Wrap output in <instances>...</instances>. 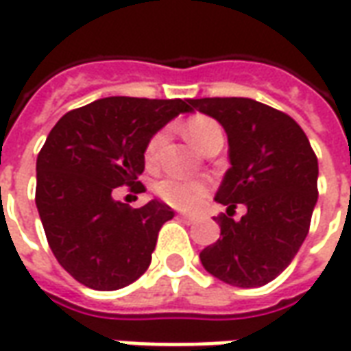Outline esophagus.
Segmentation results:
<instances>
[{
  "label": "esophagus",
  "instance_id": "obj_1",
  "mask_svg": "<svg viewBox=\"0 0 351 351\" xmlns=\"http://www.w3.org/2000/svg\"><path fill=\"white\" fill-rule=\"evenodd\" d=\"M181 221H185V223H189V225H193V223H196L198 221V217L196 215H180Z\"/></svg>",
  "mask_w": 351,
  "mask_h": 351
}]
</instances>
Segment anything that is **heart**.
<instances>
[{
    "instance_id": "obj_1",
    "label": "heart",
    "mask_w": 351,
    "mask_h": 351,
    "mask_svg": "<svg viewBox=\"0 0 351 351\" xmlns=\"http://www.w3.org/2000/svg\"><path fill=\"white\" fill-rule=\"evenodd\" d=\"M185 136L187 140L195 145L196 149L200 151H206V149L217 143V141H223V130L217 121H213L210 117L206 115H196L191 117L185 126ZM164 143V132H156L155 136L149 140L147 147H145V158L149 162H153L156 156H158V151L162 147ZM156 195L162 198L164 202L170 204L173 208H181V210H191V208H196L200 206L204 198L210 193V187L208 183L204 181H191V180H180V178H164L155 185Z\"/></svg>"
}]
</instances>
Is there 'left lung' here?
Here are the masks:
<instances>
[{
	"label": "left lung",
	"instance_id": "left-lung-1",
	"mask_svg": "<svg viewBox=\"0 0 351 351\" xmlns=\"http://www.w3.org/2000/svg\"><path fill=\"white\" fill-rule=\"evenodd\" d=\"M228 138L230 168L215 200L227 206L221 238L200 253L202 267L236 287H261L289 267L317 202V156L299 124L251 98L189 100ZM243 205L246 215L232 213Z\"/></svg>",
	"mask_w": 351,
	"mask_h": 351
}]
</instances>
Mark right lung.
Wrapping results in <instances>:
<instances>
[{
  "instance_id": "add662e5",
  "label": "right lung",
  "mask_w": 351,
  "mask_h": 351,
  "mask_svg": "<svg viewBox=\"0 0 351 351\" xmlns=\"http://www.w3.org/2000/svg\"><path fill=\"white\" fill-rule=\"evenodd\" d=\"M189 100L111 96L62 117L37 155L36 204L62 268L90 289L115 291L151 265L158 230L173 217L160 200L141 208L113 198L143 191L145 147Z\"/></svg>"
}]
</instances>
